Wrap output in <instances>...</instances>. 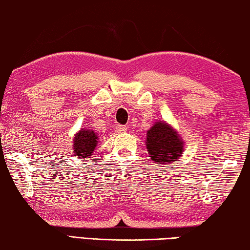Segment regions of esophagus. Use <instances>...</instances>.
<instances>
[{"instance_id":"obj_1","label":"esophagus","mask_w":250,"mask_h":250,"mask_svg":"<svg viewBox=\"0 0 250 250\" xmlns=\"http://www.w3.org/2000/svg\"><path fill=\"white\" fill-rule=\"evenodd\" d=\"M116 131L118 133H121V132H125L126 131V126L125 125H118L116 128Z\"/></svg>"}]
</instances>
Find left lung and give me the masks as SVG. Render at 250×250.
<instances>
[{"label": "left lung", "instance_id": "8db88e82", "mask_svg": "<svg viewBox=\"0 0 250 250\" xmlns=\"http://www.w3.org/2000/svg\"><path fill=\"white\" fill-rule=\"evenodd\" d=\"M146 149L151 160L167 164L180 159L183 152V142L170 125L161 121L147 131Z\"/></svg>", "mask_w": 250, "mask_h": 250}]
</instances>
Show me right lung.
Instances as JSON below:
<instances>
[{
    "label": "right lung",
    "instance_id": "add662e5",
    "mask_svg": "<svg viewBox=\"0 0 250 250\" xmlns=\"http://www.w3.org/2000/svg\"><path fill=\"white\" fill-rule=\"evenodd\" d=\"M98 135L92 130H80L74 138V153L78 158H89L98 143Z\"/></svg>",
    "mask_w": 250,
    "mask_h": 250
}]
</instances>
